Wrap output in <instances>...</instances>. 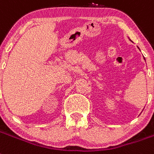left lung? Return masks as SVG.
<instances>
[{"mask_svg":"<svg viewBox=\"0 0 154 154\" xmlns=\"http://www.w3.org/2000/svg\"><path fill=\"white\" fill-rule=\"evenodd\" d=\"M144 59H145V58H144Z\"/></svg>","mask_w":154,"mask_h":154,"instance_id":"obj_1","label":"left lung"}]
</instances>
